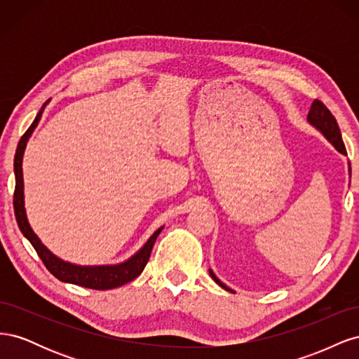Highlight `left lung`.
Here are the masks:
<instances>
[{
  "label": "left lung",
  "mask_w": 359,
  "mask_h": 359,
  "mask_svg": "<svg viewBox=\"0 0 359 359\" xmlns=\"http://www.w3.org/2000/svg\"><path fill=\"white\" fill-rule=\"evenodd\" d=\"M307 121L310 126H313L316 130H319V132L323 135V137L328 140V142L339 151L340 154L343 156H347L346 153V148H344V144H343V139H341V133H340V128H339V124H337L335 118L332 116V114L328 111V107L325 106L322 102L319 100H314L311 103V107L309 111V115H307ZM349 175H351V163H349ZM210 276L211 278L215 281L217 285H219L220 287H223L224 290L227 292H232L235 293L231 287H227L224 283H222V281L217 278V276L214 274V271L210 268Z\"/></svg>",
  "instance_id": "left-lung-1"
}]
</instances>
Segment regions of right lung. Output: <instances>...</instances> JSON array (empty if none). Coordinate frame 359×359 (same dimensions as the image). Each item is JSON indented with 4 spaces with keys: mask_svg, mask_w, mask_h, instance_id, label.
<instances>
[{
    "mask_svg": "<svg viewBox=\"0 0 359 359\" xmlns=\"http://www.w3.org/2000/svg\"><path fill=\"white\" fill-rule=\"evenodd\" d=\"M49 100L41 106L40 112L37 114L36 119L32 121L29 128L25 132V135L20 137L18 149H16V156H15V178H16V187H15V196H13V206H15V215H16V222L20 232L27 238V240L31 243V245L34 247L37 252L39 257L43 260V264L46 265V268L50 271V274L55 276L58 280L64 281V283H72V285H78L83 286L88 289H97V290H106V289H115L123 286L128 281L135 280L136 277L140 276L142 273L149 255L151 250H153V245L157 240V236L163 231L161 226L158 229L148 238V241L140 247L137 252L126 259L124 262L114 264V265H78V264H72L69 260H64L58 257L57 255H53L50 250L41 243L40 238L36 235V232L32 231V227L28 222L27 211H25V198H24V175H22V160H24V153L28 140L34 132V128L37 127L41 114L45 111L46 104Z\"/></svg>",
    "mask_w": 359,
    "mask_h": 359,
    "instance_id": "1",
    "label": "right lung"
}]
</instances>
